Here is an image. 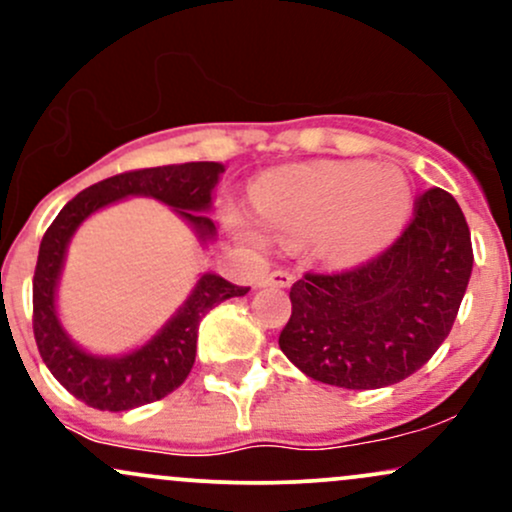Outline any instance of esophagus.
Here are the masks:
<instances>
[{
    "instance_id": "1",
    "label": "esophagus",
    "mask_w": 512,
    "mask_h": 512,
    "mask_svg": "<svg viewBox=\"0 0 512 512\" xmlns=\"http://www.w3.org/2000/svg\"><path fill=\"white\" fill-rule=\"evenodd\" d=\"M293 281H296V276H293L291 272H286V269H274V272L262 276L260 286H276V289H289Z\"/></svg>"
}]
</instances>
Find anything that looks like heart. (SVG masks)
Returning <instances> with one entry per match:
<instances>
[{
	"label": "heart",
	"instance_id": "1",
	"mask_svg": "<svg viewBox=\"0 0 512 512\" xmlns=\"http://www.w3.org/2000/svg\"><path fill=\"white\" fill-rule=\"evenodd\" d=\"M252 202L264 231L276 240H317L327 257L351 262L395 238L409 214V187L395 170H378L373 163H313L269 173ZM228 226L240 240H264L240 211L228 214Z\"/></svg>",
	"mask_w": 512,
	"mask_h": 512
}]
</instances>
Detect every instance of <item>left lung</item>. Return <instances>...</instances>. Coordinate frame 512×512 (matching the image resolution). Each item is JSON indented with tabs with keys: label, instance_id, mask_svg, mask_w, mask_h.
Instances as JSON below:
<instances>
[{
	"label": "left lung",
	"instance_id": "1",
	"mask_svg": "<svg viewBox=\"0 0 512 512\" xmlns=\"http://www.w3.org/2000/svg\"><path fill=\"white\" fill-rule=\"evenodd\" d=\"M469 226L450 192L431 187L378 257L291 286L279 346L320 383L375 390L416 373L445 342L472 276Z\"/></svg>",
	"mask_w": 512,
	"mask_h": 512
}]
</instances>
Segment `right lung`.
<instances>
[{"label": "right lung", "instance_id": "add662e5", "mask_svg": "<svg viewBox=\"0 0 512 512\" xmlns=\"http://www.w3.org/2000/svg\"><path fill=\"white\" fill-rule=\"evenodd\" d=\"M221 163L199 161L182 166L139 168L86 187L64 204L45 231L33 274V334L45 366L64 390L101 411H127L163 399L185 383L195 366L197 330L202 317L228 298L245 296L250 286H236L223 276L202 274L190 298L158 334L125 356H96L76 346L62 330L55 308L57 281L67 245L81 221L117 199L144 195L173 207L197 231L202 243L216 236L211 207Z\"/></svg>", "mask_w": 512, "mask_h": 512}]
</instances>
